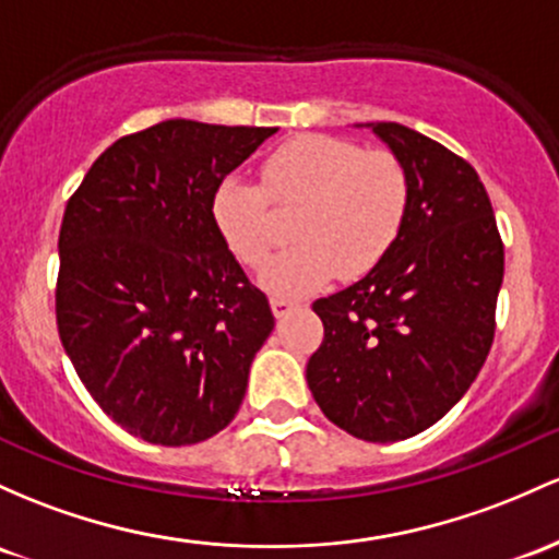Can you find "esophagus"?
<instances>
[{
    "label": "esophagus",
    "mask_w": 559,
    "mask_h": 559,
    "mask_svg": "<svg viewBox=\"0 0 559 559\" xmlns=\"http://www.w3.org/2000/svg\"><path fill=\"white\" fill-rule=\"evenodd\" d=\"M270 308H273V316L281 321V318H286L294 308H297V302L289 297H273L270 299Z\"/></svg>",
    "instance_id": "1"
}]
</instances>
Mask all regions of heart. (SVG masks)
<instances>
[{
	"mask_svg": "<svg viewBox=\"0 0 559 559\" xmlns=\"http://www.w3.org/2000/svg\"><path fill=\"white\" fill-rule=\"evenodd\" d=\"M297 212L292 249L267 262L260 281L275 297H302L336 273L358 278L388 257L408 214L406 167L388 151H366L334 134H299L262 164V188L225 177L212 193V223L243 265L267 260L278 217Z\"/></svg>",
	"mask_w": 559,
	"mask_h": 559,
	"instance_id": "heart-1",
	"label": "heart"
}]
</instances>
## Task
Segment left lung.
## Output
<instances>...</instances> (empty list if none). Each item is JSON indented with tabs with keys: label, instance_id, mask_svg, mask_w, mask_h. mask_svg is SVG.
<instances>
[{
	"label": "left lung",
	"instance_id": "left-lung-1",
	"mask_svg": "<svg viewBox=\"0 0 559 559\" xmlns=\"http://www.w3.org/2000/svg\"><path fill=\"white\" fill-rule=\"evenodd\" d=\"M406 167L411 201L395 247L358 284L312 302L323 342L308 388L353 438L392 443L462 401L493 345L504 243L477 171L416 130L369 124Z\"/></svg>",
	"mask_w": 559,
	"mask_h": 559
}]
</instances>
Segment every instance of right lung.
<instances>
[{"instance_id":"add662e5","label":"right lung","mask_w":559,"mask_h":559,"mask_svg":"<svg viewBox=\"0 0 559 559\" xmlns=\"http://www.w3.org/2000/svg\"><path fill=\"white\" fill-rule=\"evenodd\" d=\"M275 132L162 121L100 153L66 206L60 342L97 406L148 443L228 427L275 326L212 223L217 182Z\"/></svg>"}]
</instances>
